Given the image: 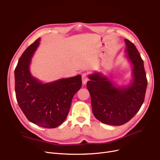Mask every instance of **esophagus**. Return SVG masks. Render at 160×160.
Masks as SVG:
<instances>
[{
  "label": "esophagus",
  "instance_id": "obj_1",
  "mask_svg": "<svg viewBox=\"0 0 160 160\" xmlns=\"http://www.w3.org/2000/svg\"><path fill=\"white\" fill-rule=\"evenodd\" d=\"M88 81V76L86 73H83L82 75V82L83 85H85Z\"/></svg>",
  "mask_w": 160,
  "mask_h": 160
}]
</instances>
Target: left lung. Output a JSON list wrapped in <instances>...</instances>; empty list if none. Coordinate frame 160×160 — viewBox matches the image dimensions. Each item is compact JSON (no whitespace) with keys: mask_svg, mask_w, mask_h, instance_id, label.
Listing matches in <instances>:
<instances>
[{"mask_svg":"<svg viewBox=\"0 0 160 160\" xmlns=\"http://www.w3.org/2000/svg\"><path fill=\"white\" fill-rule=\"evenodd\" d=\"M125 56L132 66V78L128 85L118 86L100 72L88 75L87 87L92 112L101 122L120 126L130 120L143 103L147 87L143 60L135 45L127 39Z\"/></svg>","mask_w":160,"mask_h":160,"instance_id":"1","label":"left lung"}]
</instances>
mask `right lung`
<instances>
[{"instance_id": "obj_1", "label": "right lung", "mask_w": 160, "mask_h": 160, "mask_svg": "<svg viewBox=\"0 0 160 160\" xmlns=\"http://www.w3.org/2000/svg\"><path fill=\"white\" fill-rule=\"evenodd\" d=\"M39 38L22 53L15 69L16 99L27 119L34 124L55 128L66 118L72 98L82 86L81 75L43 82L30 71L32 58L38 48Z\"/></svg>"}]
</instances>
